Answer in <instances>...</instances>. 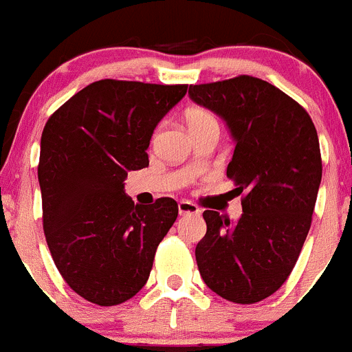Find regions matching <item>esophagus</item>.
Returning <instances> with one entry per match:
<instances>
[{
  "mask_svg": "<svg viewBox=\"0 0 352 352\" xmlns=\"http://www.w3.org/2000/svg\"><path fill=\"white\" fill-rule=\"evenodd\" d=\"M177 212H179V215H188V214H198V207L195 204H191V201L188 200H183L177 204Z\"/></svg>",
  "mask_w": 352,
  "mask_h": 352,
  "instance_id": "obj_1",
  "label": "esophagus"
}]
</instances>
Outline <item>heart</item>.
<instances>
[{
  "label": "heart",
  "instance_id": "heart-1",
  "mask_svg": "<svg viewBox=\"0 0 352 352\" xmlns=\"http://www.w3.org/2000/svg\"><path fill=\"white\" fill-rule=\"evenodd\" d=\"M208 124H217V120L214 118V114L208 113L205 109H193L188 114V126H208Z\"/></svg>",
  "mask_w": 352,
  "mask_h": 352
}]
</instances>
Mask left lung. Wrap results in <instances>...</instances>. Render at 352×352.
<instances>
[{
	"mask_svg": "<svg viewBox=\"0 0 352 352\" xmlns=\"http://www.w3.org/2000/svg\"><path fill=\"white\" fill-rule=\"evenodd\" d=\"M188 96L228 124L236 144L228 177L243 197L236 222L204 212L198 270L221 298L258 302L286 283L311 226L322 181L315 124L296 100L255 76L190 85Z\"/></svg>",
	"mask_w": 352,
	"mask_h": 352,
	"instance_id": "obj_1",
	"label": "left lung"
}]
</instances>
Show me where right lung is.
Instances as JSON below:
<instances>
[{
	"mask_svg": "<svg viewBox=\"0 0 352 352\" xmlns=\"http://www.w3.org/2000/svg\"><path fill=\"white\" fill-rule=\"evenodd\" d=\"M186 89L99 80L44 126L37 168L44 234L63 279L87 301L120 305L148 280L177 204H133L124 179L147 168L152 133Z\"/></svg>",
	"mask_w": 352,
	"mask_h": 352,
	"instance_id": "obj_1",
	"label": "right lung"
}]
</instances>
